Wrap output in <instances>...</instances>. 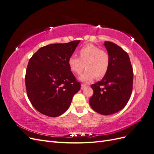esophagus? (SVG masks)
Wrapping results in <instances>:
<instances>
[{"instance_id": "34e87169", "label": "esophagus", "mask_w": 154, "mask_h": 154, "mask_svg": "<svg viewBox=\"0 0 154 154\" xmlns=\"http://www.w3.org/2000/svg\"><path fill=\"white\" fill-rule=\"evenodd\" d=\"M87 85L85 84H82L81 85V89H83Z\"/></svg>"}]
</instances>
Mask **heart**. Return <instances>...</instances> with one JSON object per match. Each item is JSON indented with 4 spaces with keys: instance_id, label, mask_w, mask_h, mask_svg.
Returning <instances> with one entry per match:
<instances>
[{
    "instance_id": "heart-1",
    "label": "heart",
    "mask_w": 154,
    "mask_h": 154,
    "mask_svg": "<svg viewBox=\"0 0 154 154\" xmlns=\"http://www.w3.org/2000/svg\"><path fill=\"white\" fill-rule=\"evenodd\" d=\"M78 58L71 56L68 59L71 71L80 74L84 67L86 71L79 78L83 82L89 83L95 78L100 79L108 72L110 66V57L106 51L101 50L93 44H87L78 51Z\"/></svg>"
}]
</instances>
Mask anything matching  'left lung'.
I'll return each instance as SVG.
<instances>
[{"label": "left lung", "instance_id": "left-lung-1", "mask_svg": "<svg viewBox=\"0 0 154 154\" xmlns=\"http://www.w3.org/2000/svg\"><path fill=\"white\" fill-rule=\"evenodd\" d=\"M104 45L110 57L108 72L91 87L94 91L89 100L92 109L102 115L118 112L127 105L132 91L133 69L127 53L111 42Z\"/></svg>", "mask_w": 154, "mask_h": 154}]
</instances>
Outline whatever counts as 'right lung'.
I'll list each match as a JSON object with an SVG mask.
<instances>
[{
  "instance_id": "right-lung-1",
  "label": "right lung",
  "mask_w": 154,
  "mask_h": 154,
  "mask_svg": "<svg viewBox=\"0 0 154 154\" xmlns=\"http://www.w3.org/2000/svg\"><path fill=\"white\" fill-rule=\"evenodd\" d=\"M80 42L45 45L30 58L25 76L27 94L41 114L49 117L62 115L80 91V83L68 66V59Z\"/></svg>"
}]
</instances>
